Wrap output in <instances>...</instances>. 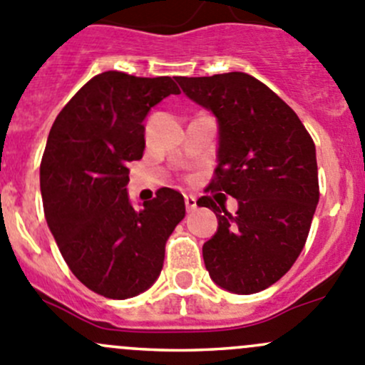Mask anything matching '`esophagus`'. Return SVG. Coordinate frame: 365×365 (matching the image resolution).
<instances>
[{
  "label": "esophagus",
  "instance_id": "obj_1",
  "mask_svg": "<svg viewBox=\"0 0 365 365\" xmlns=\"http://www.w3.org/2000/svg\"><path fill=\"white\" fill-rule=\"evenodd\" d=\"M185 206H187V212H194V210L197 208L196 197H194V196H185Z\"/></svg>",
  "mask_w": 365,
  "mask_h": 365
}]
</instances>
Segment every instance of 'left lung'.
Instances as JSON below:
<instances>
[{
    "label": "left lung",
    "mask_w": 365,
    "mask_h": 365,
    "mask_svg": "<svg viewBox=\"0 0 365 365\" xmlns=\"http://www.w3.org/2000/svg\"><path fill=\"white\" fill-rule=\"evenodd\" d=\"M176 81L219 121V164L206 190L238 201L231 215L212 196L197 200L219 220L203 245L206 270L231 293L263 292L293 267L307 240L319 201L314 141L297 113L249 73Z\"/></svg>",
    "instance_id": "8db88e82"
}]
</instances>
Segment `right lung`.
Masks as SVG:
<instances>
[{
  "label": "right lung",
  "mask_w": 365,
  "mask_h": 365,
  "mask_svg": "<svg viewBox=\"0 0 365 365\" xmlns=\"http://www.w3.org/2000/svg\"><path fill=\"white\" fill-rule=\"evenodd\" d=\"M180 88L171 77L109 70L88 81L51 127L40 164L47 226L72 274L91 292L125 300L148 289L164 264L165 242L185 217L176 190L135 210L128 162L145 152L150 109Z\"/></svg>",
  "instance_id": "right-lung-1"
}]
</instances>
